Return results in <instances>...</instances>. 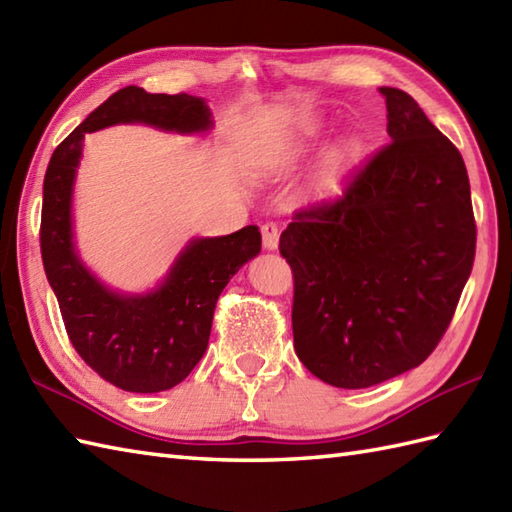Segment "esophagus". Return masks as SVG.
I'll return each mask as SVG.
<instances>
[{
	"label": "esophagus",
	"instance_id": "34e87169",
	"mask_svg": "<svg viewBox=\"0 0 512 512\" xmlns=\"http://www.w3.org/2000/svg\"><path fill=\"white\" fill-rule=\"evenodd\" d=\"M262 242H264V248H268V250H275L279 246V224L277 222L262 224Z\"/></svg>",
	"mask_w": 512,
	"mask_h": 512
}]
</instances>
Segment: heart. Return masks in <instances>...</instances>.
<instances>
[{"label": "heart", "mask_w": 512, "mask_h": 512, "mask_svg": "<svg viewBox=\"0 0 512 512\" xmlns=\"http://www.w3.org/2000/svg\"><path fill=\"white\" fill-rule=\"evenodd\" d=\"M356 149H358V143H356L354 138H345V140H341V143L336 145V147L330 151L328 160H325L323 176H325V178H328V176H334L336 171L343 169V167L347 165V162H350V160L354 158Z\"/></svg>", "instance_id": "heart-1"}]
</instances>
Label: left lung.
Instances as JSON below:
<instances>
[{
  "label": "left lung",
  "mask_w": 512,
  "mask_h": 512,
  "mask_svg": "<svg viewBox=\"0 0 512 512\" xmlns=\"http://www.w3.org/2000/svg\"><path fill=\"white\" fill-rule=\"evenodd\" d=\"M389 143L281 233L295 277L299 361L323 383L363 389L405 374L447 332L475 259L462 154L407 92L380 88Z\"/></svg>",
  "instance_id": "8db88e82"
}]
</instances>
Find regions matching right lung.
<instances>
[{
    "label": "right lung",
    "mask_w": 512,
    "mask_h": 512,
    "mask_svg": "<svg viewBox=\"0 0 512 512\" xmlns=\"http://www.w3.org/2000/svg\"><path fill=\"white\" fill-rule=\"evenodd\" d=\"M145 123L165 132H206L209 107L189 94H149L136 85L114 92L54 149L43 178L41 259L57 295L65 332L79 356L118 389L156 394L182 383L200 363L215 303L239 268L262 250L257 226L189 242L162 286L118 295L96 281L74 253L72 184L88 132Z\"/></svg>",
    "instance_id": "add662e5"
}]
</instances>
